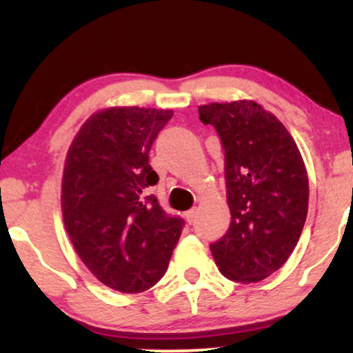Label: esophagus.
<instances>
[{
  "label": "esophagus",
  "mask_w": 353,
  "mask_h": 353,
  "mask_svg": "<svg viewBox=\"0 0 353 353\" xmlns=\"http://www.w3.org/2000/svg\"><path fill=\"white\" fill-rule=\"evenodd\" d=\"M184 216H185V219H188L189 224H192V222L196 221V209H189Z\"/></svg>",
  "instance_id": "34e87169"
}]
</instances>
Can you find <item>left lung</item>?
Masks as SVG:
<instances>
[{
  "label": "left lung",
  "instance_id": "obj_1",
  "mask_svg": "<svg viewBox=\"0 0 353 353\" xmlns=\"http://www.w3.org/2000/svg\"><path fill=\"white\" fill-rule=\"evenodd\" d=\"M199 119L214 125L224 149L230 209L229 229L210 252L229 281L259 282L285 264L305 224L302 156L281 121L254 101L201 106Z\"/></svg>",
  "mask_w": 353,
  "mask_h": 353
}]
</instances>
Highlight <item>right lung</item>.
<instances>
[{
  "mask_svg": "<svg viewBox=\"0 0 353 353\" xmlns=\"http://www.w3.org/2000/svg\"><path fill=\"white\" fill-rule=\"evenodd\" d=\"M171 117L168 109H104L68 151L61 190L68 236L84 265L119 292L156 285L184 228L145 192L159 181L149 151Z\"/></svg>",
  "mask_w": 353,
  "mask_h": 353,
  "instance_id": "1",
  "label": "right lung"
}]
</instances>
